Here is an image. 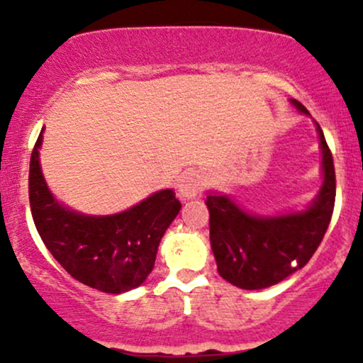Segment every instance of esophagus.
<instances>
[{
    "instance_id": "34e87169",
    "label": "esophagus",
    "mask_w": 363,
    "mask_h": 363,
    "mask_svg": "<svg viewBox=\"0 0 363 363\" xmlns=\"http://www.w3.org/2000/svg\"><path fill=\"white\" fill-rule=\"evenodd\" d=\"M201 189V177L196 172H184L177 182V193L182 199H193Z\"/></svg>"
}]
</instances>
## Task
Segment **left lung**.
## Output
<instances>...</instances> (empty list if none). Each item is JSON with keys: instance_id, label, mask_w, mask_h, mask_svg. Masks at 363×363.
<instances>
[{"instance_id": "obj_1", "label": "left lung", "mask_w": 363, "mask_h": 363, "mask_svg": "<svg viewBox=\"0 0 363 363\" xmlns=\"http://www.w3.org/2000/svg\"><path fill=\"white\" fill-rule=\"evenodd\" d=\"M302 114L309 111L290 99ZM323 152V186L306 210L264 216L249 213L230 196L210 193V242L220 277L244 290H261L277 285L303 268L331 222L335 208V164L323 129L314 121Z\"/></svg>"}]
</instances>
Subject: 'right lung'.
Returning <instances> with one entry per match:
<instances>
[{
  "label": "right lung",
  "instance_id": "right-lung-1",
  "mask_svg": "<svg viewBox=\"0 0 363 363\" xmlns=\"http://www.w3.org/2000/svg\"><path fill=\"white\" fill-rule=\"evenodd\" d=\"M44 131V129H43ZM43 131L32 150L28 199L40 239L74 280L106 294H123L147 280L162 237L181 203L162 189L116 215H83L61 205L40 170Z\"/></svg>",
  "mask_w": 363,
  "mask_h": 363
}]
</instances>
